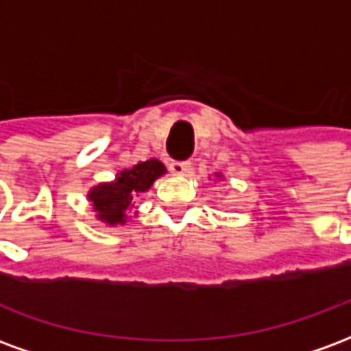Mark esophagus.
<instances>
[{
  "label": "esophagus",
  "instance_id": "obj_1",
  "mask_svg": "<svg viewBox=\"0 0 351 351\" xmlns=\"http://www.w3.org/2000/svg\"><path fill=\"white\" fill-rule=\"evenodd\" d=\"M169 169H171V173L176 176H186L188 173H190V161H171V165H169Z\"/></svg>",
  "mask_w": 351,
  "mask_h": 351
}]
</instances>
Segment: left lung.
I'll use <instances>...</instances> for the list:
<instances>
[{"label": "left lung", "mask_w": 351, "mask_h": 351, "mask_svg": "<svg viewBox=\"0 0 351 351\" xmlns=\"http://www.w3.org/2000/svg\"><path fill=\"white\" fill-rule=\"evenodd\" d=\"M216 176H220V175H216Z\"/></svg>", "instance_id": "8db88e82"}]
</instances>
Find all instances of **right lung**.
<instances>
[{
  "instance_id": "add662e5",
  "label": "right lung",
  "mask_w": 351,
  "mask_h": 351,
  "mask_svg": "<svg viewBox=\"0 0 351 351\" xmlns=\"http://www.w3.org/2000/svg\"><path fill=\"white\" fill-rule=\"evenodd\" d=\"M165 173L167 169L160 160L141 161L135 167L120 171L112 182L93 186L88 191V201H92L93 210L103 223L123 226L128 221L125 213L133 206L135 197L150 190V186Z\"/></svg>"
}]
</instances>
